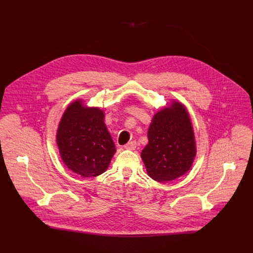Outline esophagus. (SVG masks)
Here are the masks:
<instances>
[{
	"label": "esophagus",
	"instance_id": "34e87169",
	"mask_svg": "<svg viewBox=\"0 0 253 253\" xmlns=\"http://www.w3.org/2000/svg\"><path fill=\"white\" fill-rule=\"evenodd\" d=\"M125 149H128V150H135L136 148V141H130L128 143H126L124 145Z\"/></svg>",
	"mask_w": 253,
	"mask_h": 253
}]
</instances>
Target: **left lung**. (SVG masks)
I'll return each mask as SVG.
<instances>
[{
  "label": "left lung",
  "instance_id": "left-lung-1",
  "mask_svg": "<svg viewBox=\"0 0 253 253\" xmlns=\"http://www.w3.org/2000/svg\"><path fill=\"white\" fill-rule=\"evenodd\" d=\"M149 143L141 152L148 174L156 181L173 180L192 166L196 145L190 117L174 102L154 116L148 132Z\"/></svg>",
  "mask_w": 253,
  "mask_h": 253
}]
</instances>
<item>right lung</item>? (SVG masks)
I'll return each mask as SVG.
<instances>
[{
    "label": "right lung",
    "mask_w": 253,
    "mask_h": 253,
    "mask_svg": "<svg viewBox=\"0 0 253 253\" xmlns=\"http://www.w3.org/2000/svg\"><path fill=\"white\" fill-rule=\"evenodd\" d=\"M99 109L73 102L64 112L57 131V144L64 164L83 177H94L106 170L116 153L115 143Z\"/></svg>",
    "instance_id": "obj_1"
}]
</instances>
